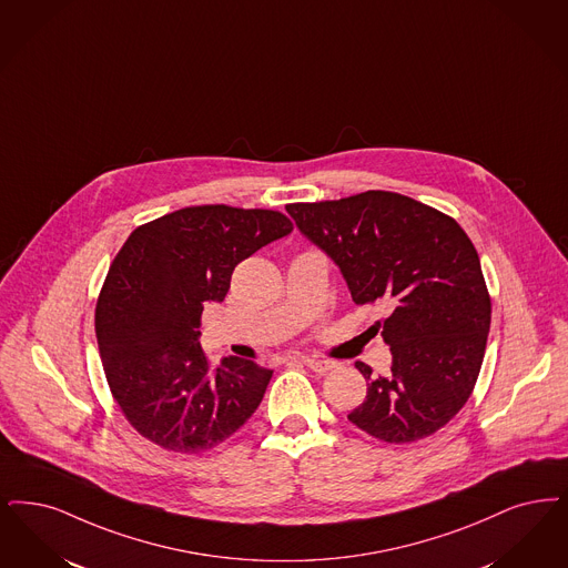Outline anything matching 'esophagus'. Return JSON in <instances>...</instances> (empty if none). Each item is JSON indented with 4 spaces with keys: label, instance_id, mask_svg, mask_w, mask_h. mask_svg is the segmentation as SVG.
Listing matches in <instances>:
<instances>
[{
    "label": "esophagus",
    "instance_id": "34e87169",
    "mask_svg": "<svg viewBox=\"0 0 568 568\" xmlns=\"http://www.w3.org/2000/svg\"><path fill=\"white\" fill-rule=\"evenodd\" d=\"M306 367H311L313 372H317V374H325V372H329V369H334L336 367V362H332V359H313V357H306V359H302Z\"/></svg>",
    "mask_w": 568,
    "mask_h": 568
}]
</instances>
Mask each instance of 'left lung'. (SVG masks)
I'll list each match as a JSON object with an SVG mask.
<instances>
[{
    "label": "left lung",
    "instance_id": "8db88e82",
    "mask_svg": "<svg viewBox=\"0 0 568 568\" xmlns=\"http://www.w3.org/2000/svg\"><path fill=\"white\" fill-rule=\"evenodd\" d=\"M297 230L338 268L355 304L381 302L388 376L357 362L367 397L348 414L386 444L429 437L469 399L490 329L476 247L453 217L408 196L369 190L287 204Z\"/></svg>",
    "mask_w": 568,
    "mask_h": 568
}]
</instances>
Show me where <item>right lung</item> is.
<instances>
[{
    "instance_id": "1",
    "label": "right lung",
    "mask_w": 568,
    "mask_h": 568,
    "mask_svg": "<svg viewBox=\"0 0 568 568\" xmlns=\"http://www.w3.org/2000/svg\"><path fill=\"white\" fill-rule=\"evenodd\" d=\"M292 230L278 211L203 204L136 227L118 251L94 327L112 395L145 439L206 453L257 409L273 369L232 355L211 369L199 325L236 264Z\"/></svg>"
}]
</instances>
